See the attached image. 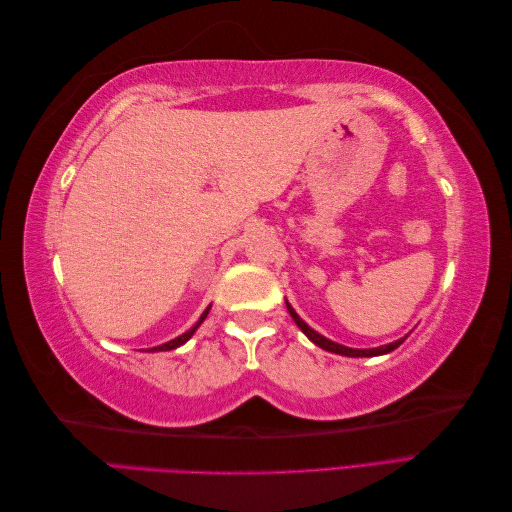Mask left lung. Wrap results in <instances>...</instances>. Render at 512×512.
Segmentation results:
<instances>
[{
  "instance_id": "left-lung-1",
  "label": "left lung",
  "mask_w": 512,
  "mask_h": 512,
  "mask_svg": "<svg viewBox=\"0 0 512 512\" xmlns=\"http://www.w3.org/2000/svg\"><path fill=\"white\" fill-rule=\"evenodd\" d=\"M286 307H288V314L292 316V320L297 322V327L309 337V342H314L316 346H320L322 350H327V352H335V354H342V356H380V354H389L391 350H395L397 346L404 344V339H406V337L404 339H397V342H391V344H386V346H378V348H365V350L348 348V346H342V344H337V342H331V339H327L324 335H320L318 331H314L297 312H294V307L288 301H286Z\"/></svg>"
}]
</instances>
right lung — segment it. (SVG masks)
Segmentation results:
<instances>
[{"instance_id":"right-lung-1","label":"right lung","mask_w":512,"mask_h":512,"mask_svg":"<svg viewBox=\"0 0 512 512\" xmlns=\"http://www.w3.org/2000/svg\"><path fill=\"white\" fill-rule=\"evenodd\" d=\"M209 309H211V305L205 309L203 316H200V320L194 324V327H192L190 331H185L183 335H179V337H175V339H170V342H166V344H160V346H153V348H149V352H164V350H175V348L183 346V344L188 342V339L196 333V329L200 327V324H203V320H205V318H207V314H209Z\"/></svg>"}]
</instances>
